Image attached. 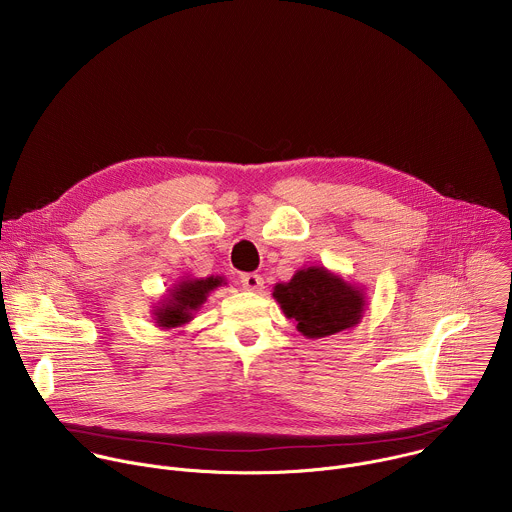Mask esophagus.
Masks as SVG:
<instances>
[{"instance_id": "1", "label": "esophagus", "mask_w": 512, "mask_h": 512, "mask_svg": "<svg viewBox=\"0 0 512 512\" xmlns=\"http://www.w3.org/2000/svg\"><path fill=\"white\" fill-rule=\"evenodd\" d=\"M241 285L249 291H261L263 289V277L259 273H241Z\"/></svg>"}]
</instances>
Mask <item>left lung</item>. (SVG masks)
<instances>
[{
  "label": "left lung",
  "instance_id": "obj_1",
  "mask_svg": "<svg viewBox=\"0 0 512 512\" xmlns=\"http://www.w3.org/2000/svg\"><path fill=\"white\" fill-rule=\"evenodd\" d=\"M273 298L308 338H324L354 326L362 316V294L322 267L298 271L289 283H277Z\"/></svg>",
  "mask_w": 512,
  "mask_h": 512
}]
</instances>
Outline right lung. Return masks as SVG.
<instances>
[{
	"label": "right lung",
	"mask_w": 512,
	"mask_h": 512,
	"mask_svg": "<svg viewBox=\"0 0 512 512\" xmlns=\"http://www.w3.org/2000/svg\"><path fill=\"white\" fill-rule=\"evenodd\" d=\"M223 283L221 277H206V279H192L182 281L174 291L172 300L164 308L158 310V324L164 328H176L186 324L192 318V312L204 304L206 296L214 287Z\"/></svg>",
	"instance_id": "obj_1"
}]
</instances>
